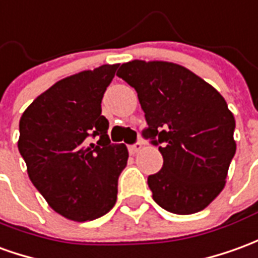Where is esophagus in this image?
<instances>
[{"label":"esophagus","mask_w":258,"mask_h":258,"mask_svg":"<svg viewBox=\"0 0 258 258\" xmlns=\"http://www.w3.org/2000/svg\"><path fill=\"white\" fill-rule=\"evenodd\" d=\"M141 148H142L141 142H137V144H134V145H130V147H128L130 154L135 155L137 152H140V151H141Z\"/></svg>","instance_id":"34e87169"}]
</instances>
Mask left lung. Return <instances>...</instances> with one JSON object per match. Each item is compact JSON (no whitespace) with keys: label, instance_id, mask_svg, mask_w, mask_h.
Listing matches in <instances>:
<instances>
[{"label":"left lung","instance_id":"obj_1","mask_svg":"<svg viewBox=\"0 0 258 258\" xmlns=\"http://www.w3.org/2000/svg\"><path fill=\"white\" fill-rule=\"evenodd\" d=\"M138 93L163 166L148 177L155 203L190 215L219 196L236 152L235 117L219 92L185 67L133 60L117 71Z\"/></svg>","mask_w":258,"mask_h":258}]
</instances>
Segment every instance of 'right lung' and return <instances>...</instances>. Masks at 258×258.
Listing matches in <instances>:
<instances>
[{
  "label": "right lung",
  "mask_w": 258,
  "mask_h": 258,
  "mask_svg": "<svg viewBox=\"0 0 258 258\" xmlns=\"http://www.w3.org/2000/svg\"><path fill=\"white\" fill-rule=\"evenodd\" d=\"M117 64H104L55 82L29 104L19 121L18 149L30 181L55 212L75 222L103 217L117 201V181L128 159L111 144L102 98ZM99 135L98 145L88 144Z\"/></svg>",
  "instance_id": "add662e5"
}]
</instances>
